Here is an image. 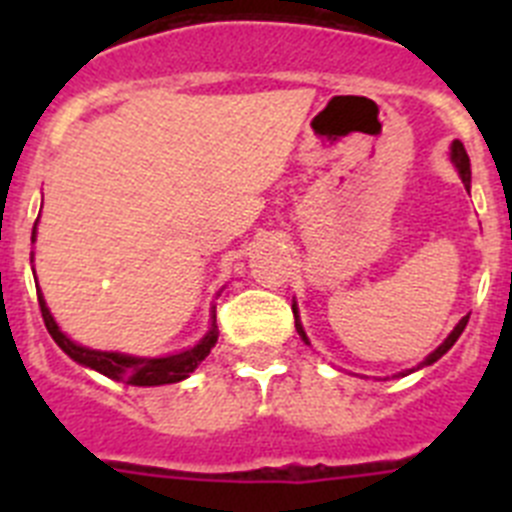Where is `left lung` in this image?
Here are the masks:
<instances>
[{
  "label": "left lung",
  "instance_id": "8db88e82",
  "mask_svg": "<svg viewBox=\"0 0 512 512\" xmlns=\"http://www.w3.org/2000/svg\"><path fill=\"white\" fill-rule=\"evenodd\" d=\"M451 161H454V166H456V171H459V176H461V182H464V187L469 189V184H472V169H469V156H467V151H464V146H461L459 140H454V143H451ZM292 312H295V328H297V333H300L302 341L307 343L305 330H302V323H300V315H297V305H292ZM467 323H469V315H464V318H461L459 323H456V328L449 333V338H446V341H443L441 346H438L436 351H433V354L425 356V361H423V364H420V366L436 364V361L441 359V356L446 354V351H449L451 346H454L456 338H459L461 333H464V328H467ZM420 366H418V369H420ZM408 374H410V372H408ZM402 377H405V372H402Z\"/></svg>",
  "mask_w": 512,
  "mask_h": 512
}]
</instances>
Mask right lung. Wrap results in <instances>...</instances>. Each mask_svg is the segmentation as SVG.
<instances>
[{
  "label": "right lung",
  "instance_id": "obj_1",
  "mask_svg": "<svg viewBox=\"0 0 512 512\" xmlns=\"http://www.w3.org/2000/svg\"><path fill=\"white\" fill-rule=\"evenodd\" d=\"M33 241H35V230H33ZM35 287H38V284H35ZM38 302H40V312H43L45 328H48V333L53 336V341L61 346L63 354H69L76 364L89 366V369L104 374V377L117 379V382H125V384H135V387H158V384L182 382V379H187L189 374L200 366V361L210 354L212 346L217 343V325L212 323V328L207 330V336L202 338L197 346L171 356L143 359V356L117 354V351H94V348L79 346V343L71 341L66 333H61L58 323L53 320L51 310H48V305H45L43 295H38Z\"/></svg>",
  "mask_w": 512,
  "mask_h": 512
}]
</instances>
